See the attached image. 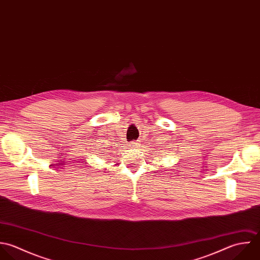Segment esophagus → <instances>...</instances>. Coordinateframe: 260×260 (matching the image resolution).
<instances>
[{
    "label": "esophagus",
    "mask_w": 260,
    "mask_h": 260,
    "mask_svg": "<svg viewBox=\"0 0 260 260\" xmlns=\"http://www.w3.org/2000/svg\"><path fill=\"white\" fill-rule=\"evenodd\" d=\"M129 146L131 148H136L138 146V143L137 142H131V143H129Z\"/></svg>",
    "instance_id": "esophagus-1"
}]
</instances>
